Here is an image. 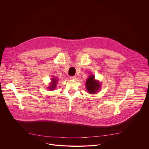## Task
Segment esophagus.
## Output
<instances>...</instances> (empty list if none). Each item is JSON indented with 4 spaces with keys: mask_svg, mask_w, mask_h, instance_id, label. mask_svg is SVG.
Returning <instances> with one entry per match:
<instances>
[{
    "mask_svg": "<svg viewBox=\"0 0 149 149\" xmlns=\"http://www.w3.org/2000/svg\"><path fill=\"white\" fill-rule=\"evenodd\" d=\"M70 79H77V76H71Z\"/></svg>",
    "mask_w": 149,
    "mask_h": 149,
    "instance_id": "obj_1",
    "label": "esophagus"
}]
</instances>
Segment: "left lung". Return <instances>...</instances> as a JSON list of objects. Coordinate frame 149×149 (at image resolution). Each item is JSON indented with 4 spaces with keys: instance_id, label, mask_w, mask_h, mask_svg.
Masks as SVG:
<instances>
[{
    "instance_id": "1",
    "label": "left lung",
    "mask_w": 149,
    "mask_h": 149,
    "mask_svg": "<svg viewBox=\"0 0 149 149\" xmlns=\"http://www.w3.org/2000/svg\"><path fill=\"white\" fill-rule=\"evenodd\" d=\"M94 77H95L94 75H91L90 77H89V78L87 80L86 84L87 91L90 94H94L97 92L98 90L100 87V84L95 80Z\"/></svg>"
}]
</instances>
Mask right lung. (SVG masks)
<instances>
[{
	"label": "right lung",
	"mask_w": 149,
	"mask_h": 149,
	"mask_svg": "<svg viewBox=\"0 0 149 149\" xmlns=\"http://www.w3.org/2000/svg\"><path fill=\"white\" fill-rule=\"evenodd\" d=\"M52 83L51 84V87H49V90H53V89H54L55 88V87H56V79L55 78H53L52 79Z\"/></svg>",
	"instance_id": "right-lung-1"
}]
</instances>
